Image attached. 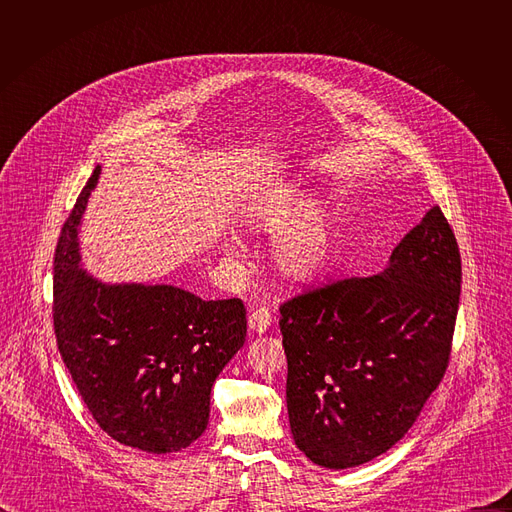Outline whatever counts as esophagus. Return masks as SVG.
Masks as SVG:
<instances>
[{
	"label": "esophagus",
	"mask_w": 512,
	"mask_h": 512,
	"mask_svg": "<svg viewBox=\"0 0 512 512\" xmlns=\"http://www.w3.org/2000/svg\"><path fill=\"white\" fill-rule=\"evenodd\" d=\"M271 320H273L271 310H269L267 306H259V308H255V310L251 312V316H249V328H251L253 332L263 334V332L269 330Z\"/></svg>",
	"instance_id": "esophagus-1"
}]
</instances>
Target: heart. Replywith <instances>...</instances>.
Returning <instances> with one entry per match:
<instances>
[{
  "mask_svg": "<svg viewBox=\"0 0 512 512\" xmlns=\"http://www.w3.org/2000/svg\"><path fill=\"white\" fill-rule=\"evenodd\" d=\"M251 223L269 231L277 229L271 249L275 263L287 275H312L328 253L326 214L316 204H304V194L296 188L277 190L257 204L251 212ZM231 251L239 253V245L231 243Z\"/></svg>",
  "mask_w": 512,
  "mask_h": 512,
  "instance_id": "1",
  "label": "heart"
}]
</instances>
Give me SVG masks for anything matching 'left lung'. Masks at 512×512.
Returning a JSON list of instances; mask_svg holds the SVG:
<instances>
[{
    "instance_id": "left-lung-1",
    "label": "left lung",
    "mask_w": 512,
    "mask_h": 512,
    "mask_svg": "<svg viewBox=\"0 0 512 512\" xmlns=\"http://www.w3.org/2000/svg\"><path fill=\"white\" fill-rule=\"evenodd\" d=\"M460 287V249L433 206L379 275L336 279L279 306L289 427L314 464L360 466L409 431L446 375Z\"/></svg>"
}]
</instances>
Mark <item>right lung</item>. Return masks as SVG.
<instances>
[{
  "label": "right lung",
  "instance_id": "right-lung-1",
  "mask_svg": "<svg viewBox=\"0 0 512 512\" xmlns=\"http://www.w3.org/2000/svg\"><path fill=\"white\" fill-rule=\"evenodd\" d=\"M97 166L54 253V332L93 419L119 444L168 454L202 435L210 389L245 344L239 298L204 302L174 285H107L81 269L79 225Z\"/></svg>",
  "mask_w": 512,
  "mask_h": 512
}]
</instances>
